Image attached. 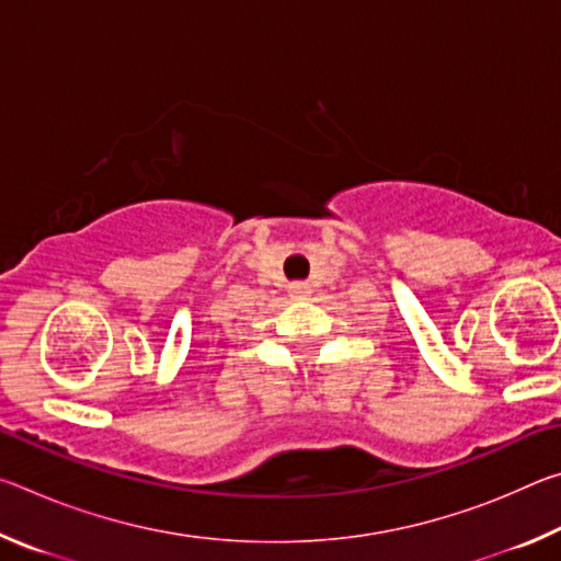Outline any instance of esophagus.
<instances>
[{
	"label": "esophagus",
	"mask_w": 561,
	"mask_h": 561,
	"mask_svg": "<svg viewBox=\"0 0 561 561\" xmlns=\"http://www.w3.org/2000/svg\"><path fill=\"white\" fill-rule=\"evenodd\" d=\"M289 294H291V299H307L311 294V287L307 282H297L289 287Z\"/></svg>",
	"instance_id": "34e87169"
}]
</instances>
